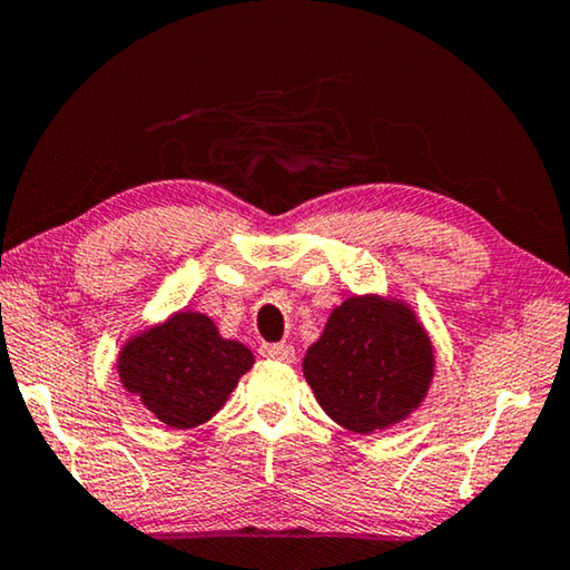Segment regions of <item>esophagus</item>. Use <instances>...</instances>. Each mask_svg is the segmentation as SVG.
I'll list each match as a JSON object with an SVG mask.
<instances>
[{"mask_svg": "<svg viewBox=\"0 0 570 570\" xmlns=\"http://www.w3.org/2000/svg\"><path fill=\"white\" fill-rule=\"evenodd\" d=\"M261 355L268 360H278V363H294L296 350L284 342H271V345H261Z\"/></svg>", "mask_w": 570, "mask_h": 570, "instance_id": "34e87169", "label": "esophagus"}]
</instances>
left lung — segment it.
<instances>
[{"mask_svg":"<svg viewBox=\"0 0 570 570\" xmlns=\"http://www.w3.org/2000/svg\"><path fill=\"white\" fill-rule=\"evenodd\" d=\"M302 367L324 413L367 436L421 409L436 375V350L405 299L352 294L334 306Z\"/></svg>","mask_w":570,"mask_h":570,"instance_id":"8db88e82","label":"left lung"}]
</instances>
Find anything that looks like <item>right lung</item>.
I'll list each match as a JSON object with an SVG mask.
<instances>
[{
  "label": "right lung",
  "mask_w": 570,
  "mask_h": 570,
  "mask_svg": "<svg viewBox=\"0 0 570 570\" xmlns=\"http://www.w3.org/2000/svg\"><path fill=\"white\" fill-rule=\"evenodd\" d=\"M253 352L223 337L207 314L179 309L131 334L116 357L126 393L165 426H203L218 413L233 387L253 367Z\"/></svg>",
  "instance_id": "right-lung-1"
}]
</instances>
